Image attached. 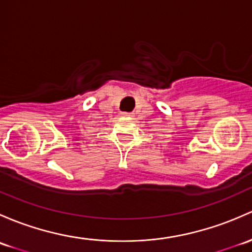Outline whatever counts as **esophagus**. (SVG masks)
Listing matches in <instances>:
<instances>
[{
  "label": "esophagus",
  "instance_id": "esophagus-1",
  "mask_svg": "<svg viewBox=\"0 0 252 252\" xmlns=\"http://www.w3.org/2000/svg\"><path fill=\"white\" fill-rule=\"evenodd\" d=\"M122 115H123L124 117H133V113H130V112H123Z\"/></svg>",
  "mask_w": 252,
  "mask_h": 252
}]
</instances>
